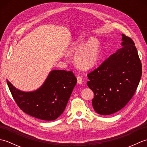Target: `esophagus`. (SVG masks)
<instances>
[{"mask_svg":"<svg viewBox=\"0 0 147 147\" xmlns=\"http://www.w3.org/2000/svg\"><path fill=\"white\" fill-rule=\"evenodd\" d=\"M77 82L78 84H80V85H81V84H82L83 83V79L80 76H77Z\"/></svg>","mask_w":147,"mask_h":147,"instance_id":"esophagus-1","label":"esophagus"}]
</instances>
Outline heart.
<instances>
[{"label":"heart","instance_id":"obj_1","mask_svg":"<svg viewBox=\"0 0 147 147\" xmlns=\"http://www.w3.org/2000/svg\"><path fill=\"white\" fill-rule=\"evenodd\" d=\"M71 52L76 53L75 62L80 67L90 69L96 65L100 52L98 40L92 38L85 43L82 38L78 39L71 47Z\"/></svg>","mask_w":147,"mask_h":147}]
</instances>
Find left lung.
Here are the masks:
<instances>
[{
	"mask_svg": "<svg viewBox=\"0 0 147 147\" xmlns=\"http://www.w3.org/2000/svg\"><path fill=\"white\" fill-rule=\"evenodd\" d=\"M122 47L88 74L87 85L94 93L92 105L100 115L123 109L135 94L142 77L141 61L135 43L122 34Z\"/></svg>",
	"mask_w": 147,
	"mask_h": 147,
	"instance_id": "obj_1",
	"label": "left lung"
}]
</instances>
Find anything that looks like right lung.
<instances>
[{
	"instance_id": "obj_1",
	"label": "right lung",
	"mask_w": 147,
	"mask_h": 147,
	"mask_svg": "<svg viewBox=\"0 0 147 147\" xmlns=\"http://www.w3.org/2000/svg\"><path fill=\"white\" fill-rule=\"evenodd\" d=\"M77 83L72 71L53 70L44 83L35 91L18 90L7 80V83L18 107L31 116L54 121L63 113Z\"/></svg>"
}]
</instances>
